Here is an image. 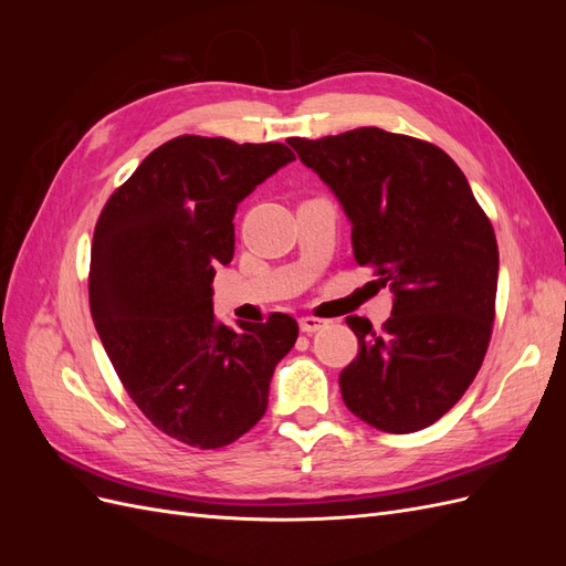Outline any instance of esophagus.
Listing matches in <instances>:
<instances>
[{"label":"esophagus","instance_id":"esophagus-1","mask_svg":"<svg viewBox=\"0 0 566 566\" xmlns=\"http://www.w3.org/2000/svg\"><path fill=\"white\" fill-rule=\"evenodd\" d=\"M325 325H328V321H323V318H316V316H302L300 318V331L302 333H316V331H321V328H325Z\"/></svg>","mask_w":566,"mask_h":566}]
</instances>
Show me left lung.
I'll return each mask as SVG.
<instances>
[{
    "mask_svg": "<svg viewBox=\"0 0 566 566\" xmlns=\"http://www.w3.org/2000/svg\"><path fill=\"white\" fill-rule=\"evenodd\" d=\"M352 221L354 260L391 287L382 331L347 325L358 356L339 373L356 418L391 434L430 427L482 368L495 318L499 245L460 167L434 144L378 127L287 142Z\"/></svg>",
    "mask_w": 566,
    "mask_h": 566,
    "instance_id": "1",
    "label": "left lung"
}]
</instances>
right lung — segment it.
<instances>
[{
  "instance_id": "right-lung-1",
  "label": "right lung",
  "mask_w": 566,
  "mask_h": 566,
  "mask_svg": "<svg viewBox=\"0 0 566 566\" xmlns=\"http://www.w3.org/2000/svg\"><path fill=\"white\" fill-rule=\"evenodd\" d=\"M295 160L285 144L184 134L158 146L108 198L90 266L96 333L132 401L160 432L221 449L262 420L297 321L229 328L212 279L233 260L238 202Z\"/></svg>"
}]
</instances>
